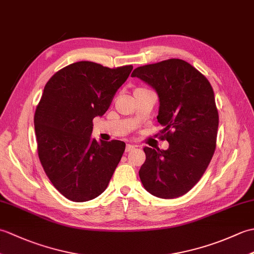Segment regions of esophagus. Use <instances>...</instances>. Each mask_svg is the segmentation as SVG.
<instances>
[{
  "instance_id": "esophagus-1",
  "label": "esophagus",
  "mask_w": 254,
  "mask_h": 254,
  "mask_svg": "<svg viewBox=\"0 0 254 254\" xmlns=\"http://www.w3.org/2000/svg\"><path fill=\"white\" fill-rule=\"evenodd\" d=\"M134 148H135V146H134V145H131V144H127V147H126V152H127V153H128V152H131V150H133Z\"/></svg>"
}]
</instances>
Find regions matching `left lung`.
I'll return each mask as SVG.
<instances>
[{"label":"left lung","instance_id":"obj_1","mask_svg":"<svg viewBox=\"0 0 254 254\" xmlns=\"http://www.w3.org/2000/svg\"><path fill=\"white\" fill-rule=\"evenodd\" d=\"M159 97V138L167 150L145 147V163L138 171L144 188L160 198L188 193L204 175L216 148L218 111L208 79L180 59H169L134 69Z\"/></svg>","mask_w":254,"mask_h":254}]
</instances>
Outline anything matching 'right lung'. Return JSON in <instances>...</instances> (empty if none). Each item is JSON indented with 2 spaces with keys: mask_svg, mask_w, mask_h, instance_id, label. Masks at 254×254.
I'll list each match as a JSON object with an SVG mask.
<instances>
[{
  "mask_svg": "<svg viewBox=\"0 0 254 254\" xmlns=\"http://www.w3.org/2000/svg\"><path fill=\"white\" fill-rule=\"evenodd\" d=\"M132 69L80 61L61 68L45 86L34 117L38 156L52 185L71 201L100 195L121 160L126 143L97 142L93 120L108 110Z\"/></svg>",
  "mask_w": 254,
  "mask_h": 254,
  "instance_id": "add662e5",
  "label": "right lung"
}]
</instances>
